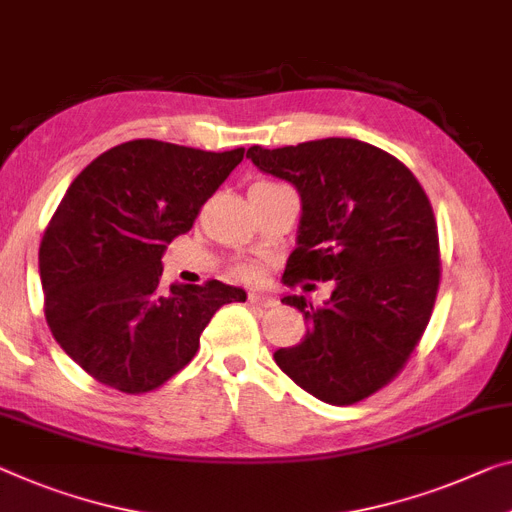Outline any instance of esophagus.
<instances>
[{
	"label": "esophagus",
	"instance_id": "esophagus-1",
	"mask_svg": "<svg viewBox=\"0 0 512 512\" xmlns=\"http://www.w3.org/2000/svg\"><path fill=\"white\" fill-rule=\"evenodd\" d=\"M248 301L253 305H259V308H273V305L278 303L271 294H262V292H250Z\"/></svg>",
	"mask_w": 512,
	"mask_h": 512
}]
</instances>
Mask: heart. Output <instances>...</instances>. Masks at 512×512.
<instances>
[{"label": "heart", "instance_id": "obj_1", "mask_svg": "<svg viewBox=\"0 0 512 512\" xmlns=\"http://www.w3.org/2000/svg\"><path fill=\"white\" fill-rule=\"evenodd\" d=\"M236 276L243 278V280H250V278L257 276V271H255V266L243 264V266H239V269H236Z\"/></svg>", "mask_w": 512, "mask_h": 512}]
</instances>
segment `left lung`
Here are the masks:
<instances>
[{
  "label": "left lung",
  "mask_w": 512,
  "mask_h": 512,
  "mask_svg": "<svg viewBox=\"0 0 512 512\" xmlns=\"http://www.w3.org/2000/svg\"><path fill=\"white\" fill-rule=\"evenodd\" d=\"M259 170L299 190V246L285 282L333 280L331 301L285 296L308 322L278 368L317 400L345 407L400 375L432 317L441 280L432 204L411 170L352 137L250 147Z\"/></svg>",
  "instance_id": "1"
}]
</instances>
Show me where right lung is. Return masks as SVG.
<instances>
[{
    "instance_id": "right-lung-1",
    "label": "right lung",
    "mask_w": 512,
    "mask_h": 512,
    "mask_svg": "<svg viewBox=\"0 0 512 512\" xmlns=\"http://www.w3.org/2000/svg\"><path fill=\"white\" fill-rule=\"evenodd\" d=\"M160 140L112 147L82 170L38 248L43 310L59 347L98 384L140 395L193 361L218 308L241 287L163 289V257L243 160Z\"/></svg>"
}]
</instances>
